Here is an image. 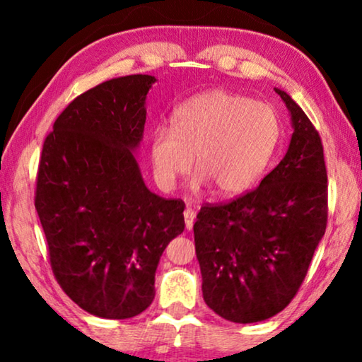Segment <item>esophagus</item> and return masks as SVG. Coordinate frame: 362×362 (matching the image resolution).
Masks as SVG:
<instances>
[{"label":"esophagus","instance_id":"obj_1","mask_svg":"<svg viewBox=\"0 0 362 362\" xmlns=\"http://www.w3.org/2000/svg\"><path fill=\"white\" fill-rule=\"evenodd\" d=\"M194 219H196V212L191 209V207H186L185 209V222H186V229L191 230L192 226H194Z\"/></svg>","mask_w":362,"mask_h":362}]
</instances>
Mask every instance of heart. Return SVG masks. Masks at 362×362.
<instances>
[{
  "label": "heart",
  "mask_w": 362,
  "mask_h": 362,
  "mask_svg": "<svg viewBox=\"0 0 362 362\" xmlns=\"http://www.w3.org/2000/svg\"><path fill=\"white\" fill-rule=\"evenodd\" d=\"M281 140V122L269 103L227 90H211L181 103L173 128L158 127L150 138L153 176L173 189L191 168L194 186L209 185L219 196H239L255 186Z\"/></svg>",
  "instance_id": "b5f03b06"
}]
</instances>
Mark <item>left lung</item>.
Masks as SVG:
<instances>
[{"label":"left lung","mask_w":362,"mask_h":362,"mask_svg":"<svg viewBox=\"0 0 362 362\" xmlns=\"http://www.w3.org/2000/svg\"><path fill=\"white\" fill-rule=\"evenodd\" d=\"M286 155L259 187L226 204H206L194 222L206 305L224 320L255 323L286 308L303 284L328 221L321 138L288 93Z\"/></svg>","instance_id":"left-lung-1"}]
</instances>
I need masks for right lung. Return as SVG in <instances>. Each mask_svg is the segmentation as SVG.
Masks as SVG:
<instances>
[{"mask_svg":"<svg viewBox=\"0 0 362 362\" xmlns=\"http://www.w3.org/2000/svg\"><path fill=\"white\" fill-rule=\"evenodd\" d=\"M155 82L136 74L98 83L64 108L42 145L34 206L52 274L100 318L151 305L160 257L185 230V202L148 189L133 155Z\"/></svg>","mask_w":362,"mask_h":362,"instance_id":"1","label":"right lung"}]
</instances>
